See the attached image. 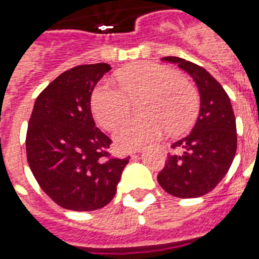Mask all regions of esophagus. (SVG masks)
Here are the masks:
<instances>
[{
  "label": "esophagus",
  "mask_w": 259,
  "mask_h": 259,
  "mask_svg": "<svg viewBox=\"0 0 259 259\" xmlns=\"http://www.w3.org/2000/svg\"><path fill=\"white\" fill-rule=\"evenodd\" d=\"M138 152H141V150H138Z\"/></svg>",
  "instance_id": "34e87169"
}]
</instances>
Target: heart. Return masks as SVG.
<instances>
[{
	"instance_id": "b5f03b06",
	"label": "heart",
	"mask_w": 259,
	"mask_h": 259,
	"mask_svg": "<svg viewBox=\"0 0 259 259\" xmlns=\"http://www.w3.org/2000/svg\"><path fill=\"white\" fill-rule=\"evenodd\" d=\"M117 87L101 83L94 90L91 107L98 123L111 130L127 115L130 101L143 98L139 112L114 130L122 149H136L161 137L164 130L180 134L192 125L199 110L196 89L177 71L156 63H138L118 71Z\"/></svg>"
}]
</instances>
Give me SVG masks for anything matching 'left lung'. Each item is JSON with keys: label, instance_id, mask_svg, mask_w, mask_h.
Wrapping results in <instances>:
<instances>
[{"label": "left lung", "instance_id": "left-lung-1", "mask_svg": "<svg viewBox=\"0 0 259 259\" xmlns=\"http://www.w3.org/2000/svg\"><path fill=\"white\" fill-rule=\"evenodd\" d=\"M188 72L200 94V111L192 132L175 142L158 173V184L172 196H203L229 172L237 152V123L231 102L221 83L203 67L176 56L162 58Z\"/></svg>", "mask_w": 259, "mask_h": 259}]
</instances>
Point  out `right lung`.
Returning <instances> with one entry per match:
<instances>
[{"mask_svg": "<svg viewBox=\"0 0 259 259\" xmlns=\"http://www.w3.org/2000/svg\"><path fill=\"white\" fill-rule=\"evenodd\" d=\"M111 70L106 63L63 72L34 102L26 158L41 189L60 207L94 211L109 204L129 157H111L110 140L91 114V94Z\"/></svg>", "mask_w": 259, "mask_h": 259, "instance_id": "add662e5", "label": "right lung"}]
</instances>
